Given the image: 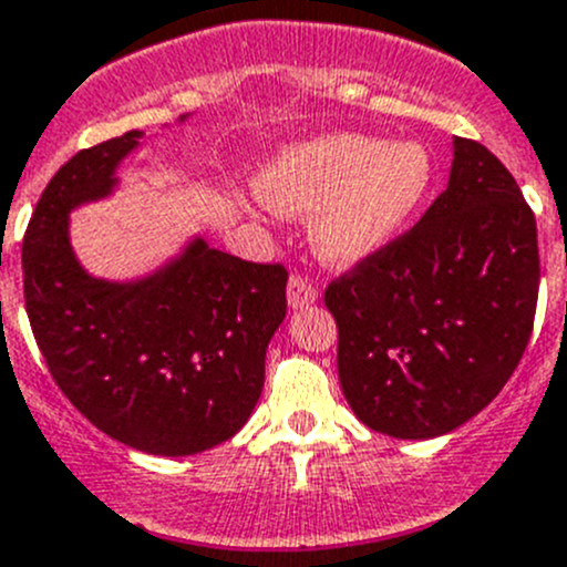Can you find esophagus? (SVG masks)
Wrapping results in <instances>:
<instances>
[{
  "mask_svg": "<svg viewBox=\"0 0 567 567\" xmlns=\"http://www.w3.org/2000/svg\"><path fill=\"white\" fill-rule=\"evenodd\" d=\"M316 301H318V288H316V285H310L305 277H299V274H296V277H290V282H288V305L293 307V310H305V307L316 305Z\"/></svg>",
  "mask_w": 567,
  "mask_h": 567,
  "instance_id": "obj_1",
  "label": "esophagus"
}]
</instances>
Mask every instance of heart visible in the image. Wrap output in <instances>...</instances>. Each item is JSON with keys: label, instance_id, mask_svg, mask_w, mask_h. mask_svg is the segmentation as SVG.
I'll use <instances>...</instances> for the list:
<instances>
[{"label": "heart", "instance_id": "obj_1", "mask_svg": "<svg viewBox=\"0 0 567 567\" xmlns=\"http://www.w3.org/2000/svg\"><path fill=\"white\" fill-rule=\"evenodd\" d=\"M436 177L422 142L331 134L282 147L257 192L285 216H312V247L331 266H357L392 247Z\"/></svg>", "mask_w": 567, "mask_h": 567}]
</instances>
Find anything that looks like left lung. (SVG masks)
<instances>
[{"label":"left lung","instance_id":"obj_1","mask_svg":"<svg viewBox=\"0 0 567 567\" xmlns=\"http://www.w3.org/2000/svg\"><path fill=\"white\" fill-rule=\"evenodd\" d=\"M537 282L535 216L516 177L455 136L447 188L425 216L326 288L353 414L394 439L472 420L522 362Z\"/></svg>","mask_w":567,"mask_h":567}]
</instances>
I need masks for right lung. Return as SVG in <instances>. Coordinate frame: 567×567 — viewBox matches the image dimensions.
Returning <instances> with one entry per match:
<instances>
[{
  "label": "right lung",
  "mask_w": 567,
  "mask_h": 567,
  "mask_svg": "<svg viewBox=\"0 0 567 567\" xmlns=\"http://www.w3.org/2000/svg\"><path fill=\"white\" fill-rule=\"evenodd\" d=\"M142 136L128 131L79 151L51 177L21 249L24 301L62 394L106 436L181 458L227 442L249 420L266 348L288 310V271L199 236L147 277L112 282L84 271L71 210L114 192L120 162Z\"/></svg>",
  "instance_id": "obj_1"
}]
</instances>
